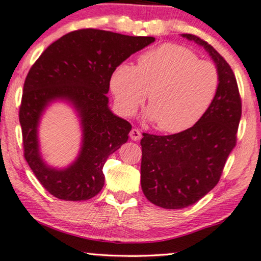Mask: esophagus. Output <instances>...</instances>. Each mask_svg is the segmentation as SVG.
Returning a JSON list of instances; mask_svg holds the SVG:
<instances>
[{
	"instance_id": "34e87169",
	"label": "esophagus",
	"mask_w": 261,
	"mask_h": 261,
	"mask_svg": "<svg viewBox=\"0 0 261 261\" xmlns=\"http://www.w3.org/2000/svg\"><path fill=\"white\" fill-rule=\"evenodd\" d=\"M141 137H142V134L138 128H133V130L130 131V138L133 141H140Z\"/></svg>"
}]
</instances>
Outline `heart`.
Returning <instances> with one entry per match:
<instances>
[{
	"mask_svg": "<svg viewBox=\"0 0 261 261\" xmlns=\"http://www.w3.org/2000/svg\"><path fill=\"white\" fill-rule=\"evenodd\" d=\"M110 84L121 113L134 114L148 95V119L156 121L161 131L177 134L194 126L210 110L220 77L211 61L167 43L141 54L137 66H117Z\"/></svg>",
	"mask_w": 261,
	"mask_h": 261,
	"instance_id": "1",
	"label": "heart"
}]
</instances>
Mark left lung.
Here are the masks:
<instances>
[{"label":"left lung","mask_w":261,"mask_h":261,"mask_svg":"<svg viewBox=\"0 0 261 261\" xmlns=\"http://www.w3.org/2000/svg\"><path fill=\"white\" fill-rule=\"evenodd\" d=\"M183 37L202 45L218 68L220 84L210 110L182 133L141 140V187L156 206L179 210L197 202L217 186L236 146L242 103L235 74L222 55L195 35Z\"/></svg>","instance_id":"obj_1"}]
</instances>
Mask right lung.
I'll return each mask as SVG.
<instances>
[{"label":"right lung","instance_id":"1","mask_svg":"<svg viewBox=\"0 0 261 261\" xmlns=\"http://www.w3.org/2000/svg\"><path fill=\"white\" fill-rule=\"evenodd\" d=\"M154 41V37L82 29L51 43L30 68L19 110L24 156L39 183L53 196L84 201L103 188V165L127 141L131 131V124L108 107L106 94L111 75L130 55ZM55 99L74 105L84 130L77 160L62 170L42 161L37 136L42 111Z\"/></svg>","mask_w":261,"mask_h":261}]
</instances>
